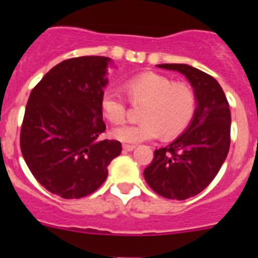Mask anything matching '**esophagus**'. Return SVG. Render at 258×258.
<instances>
[{
	"instance_id": "34e87169",
	"label": "esophagus",
	"mask_w": 258,
	"mask_h": 258,
	"mask_svg": "<svg viewBox=\"0 0 258 258\" xmlns=\"http://www.w3.org/2000/svg\"><path fill=\"white\" fill-rule=\"evenodd\" d=\"M122 149H124L125 151H133V150L136 149V146L134 145H122Z\"/></svg>"
}]
</instances>
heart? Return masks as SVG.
I'll use <instances>...</instances> for the list:
<instances>
[{
  "label": "heart",
  "mask_w": 258,
  "mask_h": 258,
  "mask_svg": "<svg viewBox=\"0 0 258 258\" xmlns=\"http://www.w3.org/2000/svg\"><path fill=\"white\" fill-rule=\"evenodd\" d=\"M125 88L134 104L145 103L140 113L143 121L115 127L111 134L120 142L140 143L161 134L172 138L186 131L195 116L197 93L188 84L174 83L156 72H143L127 80ZM101 109L108 121L120 124L126 117L127 103L121 93L108 88L102 93Z\"/></svg>",
  "instance_id": "obj_1"
}]
</instances>
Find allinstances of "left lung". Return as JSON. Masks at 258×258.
<instances>
[{"label":"left lung","instance_id":"8db88e82","mask_svg":"<svg viewBox=\"0 0 258 258\" xmlns=\"http://www.w3.org/2000/svg\"><path fill=\"white\" fill-rule=\"evenodd\" d=\"M184 75L197 93L198 107L190 126L174 142L155 150L143 172L146 182L160 197L184 200L213 181L230 149L229 102L211 75L187 64H159Z\"/></svg>","mask_w":258,"mask_h":258}]
</instances>
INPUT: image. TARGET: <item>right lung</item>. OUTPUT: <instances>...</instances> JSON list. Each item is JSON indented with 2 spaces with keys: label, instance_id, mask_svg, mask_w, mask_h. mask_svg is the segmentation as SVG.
Masks as SVG:
<instances>
[{
  "label": "right lung",
  "instance_id": "obj_1",
  "mask_svg": "<svg viewBox=\"0 0 258 258\" xmlns=\"http://www.w3.org/2000/svg\"><path fill=\"white\" fill-rule=\"evenodd\" d=\"M106 56H79L52 67L32 89L20 129V150L33 177L63 199L94 192L121 143L99 140L106 131L101 97Z\"/></svg>",
  "mask_w": 258,
  "mask_h": 258
}]
</instances>
